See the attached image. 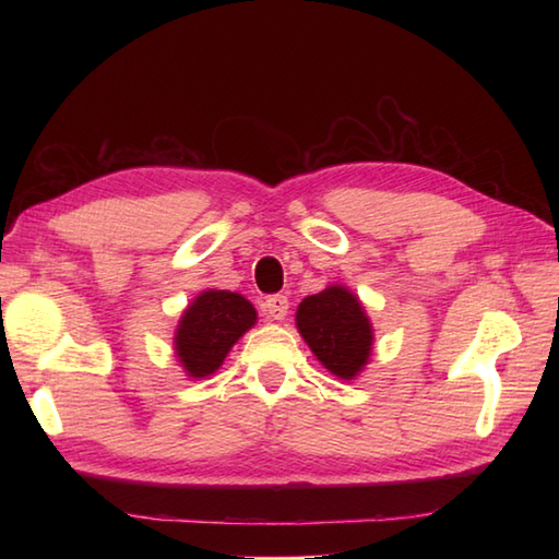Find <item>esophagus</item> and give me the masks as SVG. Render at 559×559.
<instances>
[{
    "label": "esophagus",
    "instance_id": "esophagus-1",
    "mask_svg": "<svg viewBox=\"0 0 559 559\" xmlns=\"http://www.w3.org/2000/svg\"><path fill=\"white\" fill-rule=\"evenodd\" d=\"M288 307H290V302H288L286 295H271V298H266V302H264V312L271 319H276V322H281V319H286Z\"/></svg>",
    "mask_w": 559,
    "mask_h": 559
}]
</instances>
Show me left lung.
I'll list each match as a JSON object with an SVG mask.
<instances>
[{"label": "left lung", "mask_w": 559, "mask_h": 559, "mask_svg": "<svg viewBox=\"0 0 559 559\" xmlns=\"http://www.w3.org/2000/svg\"><path fill=\"white\" fill-rule=\"evenodd\" d=\"M300 336L331 374L355 379L372 355V324L346 286H329L305 298L295 314Z\"/></svg>", "instance_id": "left-lung-1"}]
</instances>
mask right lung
<instances>
[{
	"instance_id": "1",
	"label": "right lung",
	"mask_w": 559,
	"mask_h": 559,
	"mask_svg": "<svg viewBox=\"0 0 559 559\" xmlns=\"http://www.w3.org/2000/svg\"><path fill=\"white\" fill-rule=\"evenodd\" d=\"M254 324L257 310L240 293L213 288L199 293L182 312L175 331L177 360L189 377H209Z\"/></svg>"
}]
</instances>
